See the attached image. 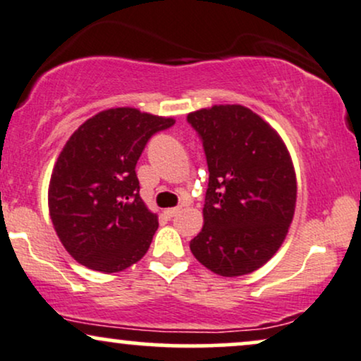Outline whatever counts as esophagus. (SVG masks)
<instances>
[{
  "label": "esophagus",
  "mask_w": 361,
  "mask_h": 361,
  "mask_svg": "<svg viewBox=\"0 0 361 361\" xmlns=\"http://www.w3.org/2000/svg\"><path fill=\"white\" fill-rule=\"evenodd\" d=\"M180 207H176V208H168V209H165V214L168 218H173V216H176L178 213H180Z\"/></svg>",
  "instance_id": "obj_1"
}]
</instances>
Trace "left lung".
Returning <instances> with one entry per match:
<instances>
[{"label": "left lung", "mask_w": 361, "mask_h": 361, "mask_svg": "<svg viewBox=\"0 0 361 361\" xmlns=\"http://www.w3.org/2000/svg\"><path fill=\"white\" fill-rule=\"evenodd\" d=\"M186 120L202 138L209 171L204 225L190 250L216 275H248L278 252L293 220L290 153L280 135L241 104H214Z\"/></svg>", "instance_id": "left-lung-1"}]
</instances>
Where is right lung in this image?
Segmentation results:
<instances>
[{
	"mask_svg": "<svg viewBox=\"0 0 361 361\" xmlns=\"http://www.w3.org/2000/svg\"><path fill=\"white\" fill-rule=\"evenodd\" d=\"M173 125V118L111 108L66 141L49 180L48 207L59 241L76 262L116 273L148 252L158 216L141 200L135 168L148 140Z\"/></svg>",
	"mask_w": 361,
	"mask_h": 361,
	"instance_id": "right-lung-1",
	"label": "right lung"
}]
</instances>
